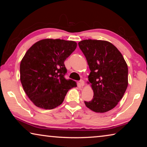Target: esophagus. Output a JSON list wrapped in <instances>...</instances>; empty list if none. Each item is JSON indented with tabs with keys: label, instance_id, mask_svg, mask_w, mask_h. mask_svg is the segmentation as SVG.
<instances>
[{
	"label": "esophagus",
	"instance_id": "obj_1",
	"mask_svg": "<svg viewBox=\"0 0 147 147\" xmlns=\"http://www.w3.org/2000/svg\"><path fill=\"white\" fill-rule=\"evenodd\" d=\"M79 85H80V86H82V87H83L84 86V81L83 80H81L80 81Z\"/></svg>",
	"mask_w": 147,
	"mask_h": 147
}]
</instances>
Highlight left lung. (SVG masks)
I'll list each match as a JSON object with an SVG mask.
<instances>
[{"label":"left lung","mask_w":147,"mask_h":147,"mask_svg":"<svg viewBox=\"0 0 147 147\" xmlns=\"http://www.w3.org/2000/svg\"><path fill=\"white\" fill-rule=\"evenodd\" d=\"M91 73L88 84L93 91L86 106L96 113H105L117 105L128 87V66L122 54L112 43L95 39L78 43Z\"/></svg>","instance_id":"obj_1"}]
</instances>
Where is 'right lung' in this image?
I'll return each instance as SVG.
<instances>
[{
	"label": "right lung",
	"instance_id": "obj_1",
	"mask_svg": "<svg viewBox=\"0 0 147 147\" xmlns=\"http://www.w3.org/2000/svg\"><path fill=\"white\" fill-rule=\"evenodd\" d=\"M77 43L63 39H45L34 43L22 59L20 80L24 91L37 107L52 109L63 102L67 93L76 86L66 80L64 61Z\"/></svg>",
	"mask_w": 147,
	"mask_h": 147
}]
</instances>
